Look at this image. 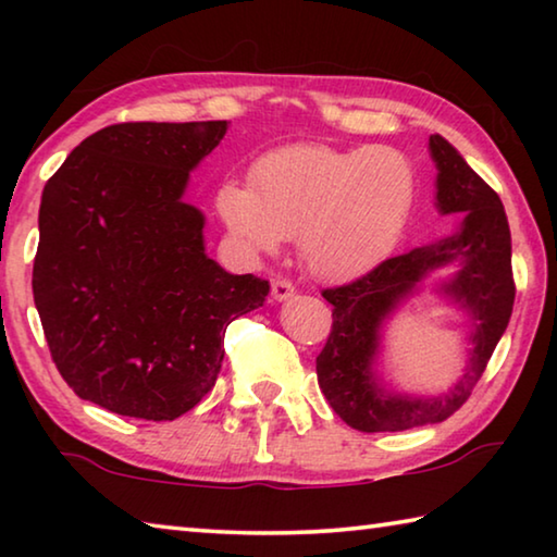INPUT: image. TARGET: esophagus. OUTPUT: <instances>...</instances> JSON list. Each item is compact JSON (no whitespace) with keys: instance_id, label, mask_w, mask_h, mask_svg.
Returning <instances> with one entry per match:
<instances>
[{"instance_id":"obj_1","label":"esophagus","mask_w":557,"mask_h":557,"mask_svg":"<svg viewBox=\"0 0 557 557\" xmlns=\"http://www.w3.org/2000/svg\"><path fill=\"white\" fill-rule=\"evenodd\" d=\"M292 295H295V285H292L289 280H285V277L272 280V297H275L277 301H285Z\"/></svg>"}]
</instances>
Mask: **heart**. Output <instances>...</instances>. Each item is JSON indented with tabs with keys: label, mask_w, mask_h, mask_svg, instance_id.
<instances>
[{
	"label": "heart",
	"mask_w": 557,
	"mask_h": 557,
	"mask_svg": "<svg viewBox=\"0 0 557 557\" xmlns=\"http://www.w3.org/2000/svg\"><path fill=\"white\" fill-rule=\"evenodd\" d=\"M418 178L393 147H289L252 166L250 186L223 184L215 206L258 252L297 238L307 268L342 280L388 256L410 219Z\"/></svg>",
	"instance_id": "obj_1"
}]
</instances>
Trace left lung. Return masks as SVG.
Listing matches in <instances>:
<instances>
[{
	"label": "left lung",
	"mask_w": 557,
	"mask_h": 557,
	"mask_svg": "<svg viewBox=\"0 0 557 557\" xmlns=\"http://www.w3.org/2000/svg\"><path fill=\"white\" fill-rule=\"evenodd\" d=\"M430 149L440 169L437 206L442 213H465L459 228L383 260L346 285L322 289V297L334 309L332 332L317 356L319 388L338 418L358 432H400L455 414L482 379L513 312L511 231L502 199L447 139L432 135ZM455 259L462 260V270L446 290L466 301L478 326L466 379L445 399L414 401L385 396L370 379L380 319L428 269Z\"/></svg>",
	"instance_id": "left-lung-1"
}]
</instances>
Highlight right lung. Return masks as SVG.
Instances as JSON below:
<instances>
[{"label":"right lung","mask_w":557,"mask_h":557,"mask_svg":"<svg viewBox=\"0 0 557 557\" xmlns=\"http://www.w3.org/2000/svg\"><path fill=\"white\" fill-rule=\"evenodd\" d=\"M228 122H117L73 149L44 186L34 301L69 388L110 412L174 420L219 379L223 336L270 282L203 250L188 172Z\"/></svg>","instance_id":"add662e5"}]
</instances>
